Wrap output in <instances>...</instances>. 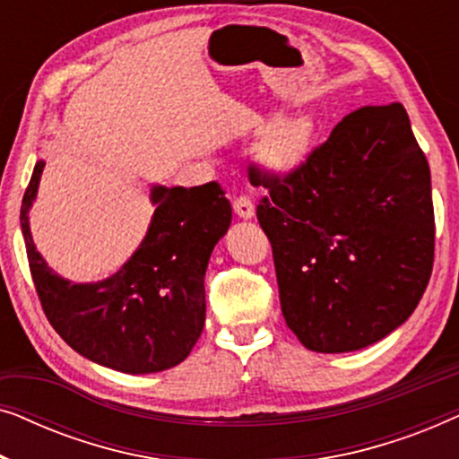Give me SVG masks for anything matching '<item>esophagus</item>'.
I'll list each match as a JSON object with an SVG mask.
<instances>
[{
  "instance_id": "1",
  "label": "esophagus",
  "mask_w": 459,
  "mask_h": 459,
  "mask_svg": "<svg viewBox=\"0 0 459 459\" xmlns=\"http://www.w3.org/2000/svg\"><path fill=\"white\" fill-rule=\"evenodd\" d=\"M234 211H236V215L238 217H242V219H250L255 215V204H253V200H250L248 196H238L236 200H234Z\"/></svg>"
}]
</instances>
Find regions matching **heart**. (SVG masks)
<instances>
[{
	"label": "heart",
	"mask_w": 459,
	"mask_h": 459,
	"mask_svg": "<svg viewBox=\"0 0 459 459\" xmlns=\"http://www.w3.org/2000/svg\"><path fill=\"white\" fill-rule=\"evenodd\" d=\"M316 140V121L311 117L288 118L275 125L263 143V156L273 169L288 171L305 159Z\"/></svg>",
	"instance_id": "obj_1"
}]
</instances>
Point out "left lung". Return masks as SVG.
Returning <instances> with one entry per match:
<instances>
[{"label":"left lung","instance_id":"obj_1","mask_svg":"<svg viewBox=\"0 0 459 459\" xmlns=\"http://www.w3.org/2000/svg\"><path fill=\"white\" fill-rule=\"evenodd\" d=\"M248 179L269 192L256 219L307 349H363L411 316L435 263V209L403 106H361L290 171L250 162Z\"/></svg>","mask_w":459,"mask_h":459}]
</instances>
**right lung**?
Masks as SVG:
<instances>
[{"instance_id":"add662e5","label":"right lung","mask_w":459,"mask_h":459,"mask_svg":"<svg viewBox=\"0 0 459 459\" xmlns=\"http://www.w3.org/2000/svg\"><path fill=\"white\" fill-rule=\"evenodd\" d=\"M46 162L24 192L21 225L33 284L52 328L87 359L125 374L178 366L204 328V273L231 221V204L217 181L152 190V223L135 255L98 284L58 278L35 250L29 209Z\"/></svg>"}]
</instances>
